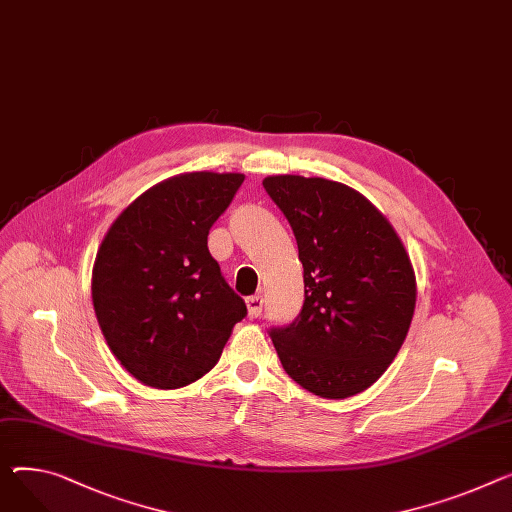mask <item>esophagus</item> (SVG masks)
<instances>
[{
  "label": "esophagus",
  "instance_id": "1",
  "mask_svg": "<svg viewBox=\"0 0 512 512\" xmlns=\"http://www.w3.org/2000/svg\"><path fill=\"white\" fill-rule=\"evenodd\" d=\"M247 311H249V317L251 319H257L263 311V296L255 294V296H249L247 298Z\"/></svg>",
  "mask_w": 512,
  "mask_h": 512
}]
</instances>
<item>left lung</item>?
<instances>
[{"label":"left lung","instance_id":"8db88e82","mask_svg":"<svg viewBox=\"0 0 512 512\" xmlns=\"http://www.w3.org/2000/svg\"><path fill=\"white\" fill-rule=\"evenodd\" d=\"M263 187L292 226L304 302L269 329L288 377L327 399L368 389L397 356L416 309V278L397 232L358 191L276 175Z\"/></svg>","mask_w":512,"mask_h":512}]
</instances>
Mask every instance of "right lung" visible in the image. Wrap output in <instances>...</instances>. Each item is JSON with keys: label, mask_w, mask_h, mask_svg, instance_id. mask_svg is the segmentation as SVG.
Here are the masks:
<instances>
[{"label": "right lung", "mask_w": 512, "mask_h": 512, "mask_svg": "<svg viewBox=\"0 0 512 512\" xmlns=\"http://www.w3.org/2000/svg\"><path fill=\"white\" fill-rule=\"evenodd\" d=\"M245 175L185 173L113 222L92 269L98 325L121 366L156 389L210 372L247 304L210 255L208 234Z\"/></svg>", "instance_id": "add662e5"}]
</instances>
